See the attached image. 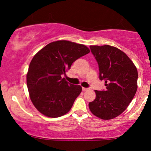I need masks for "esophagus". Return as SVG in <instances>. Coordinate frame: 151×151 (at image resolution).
<instances>
[{
	"instance_id": "obj_1",
	"label": "esophagus",
	"mask_w": 151,
	"mask_h": 151,
	"mask_svg": "<svg viewBox=\"0 0 151 151\" xmlns=\"http://www.w3.org/2000/svg\"><path fill=\"white\" fill-rule=\"evenodd\" d=\"M88 89H87V88H84V87H82V91H87Z\"/></svg>"
}]
</instances>
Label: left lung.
I'll use <instances>...</instances> for the list:
<instances>
[{
    "mask_svg": "<svg viewBox=\"0 0 151 151\" xmlns=\"http://www.w3.org/2000/svg\"><path fill=\"white\" fill-rule=\"evenodd\" d=\"M98 62L99 79L105 81L106 91L95 90L96 98L89 102L91 112L104 120L121 114L132 101L138 88V71L126 53L115 47L91 45Z\"/></svg>",
    "mask_w": 151,
    "mask_h": 151,
    "instance_id": "left-lung-1",
    "label": "left lung"
}]
</instances>
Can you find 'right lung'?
<instances>
[{"label": "right lung", "instance_id": "obj_1", "mask_svg": "<svg viewBox=\"0 0 151 151\" xmlns=\"http://www.w3.org/2000/svg\"><path fill=\"white\" fill-rule=\"evenodd\" d=\"M89 52L84 45L58 40L35 54L26 78L30 100L38 111L50 118L62 116L70 111L81 86L70 84L62 76L75 60Z\"/></svg>", "mask_w": 151, "mask_h": 151}]
</instances>
